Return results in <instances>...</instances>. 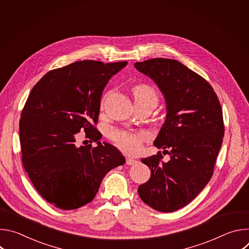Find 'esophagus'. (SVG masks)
Masks as SVG:
<instances>
[{"mask_svg": "<svg viewBox=\"0 0 249 249\" xmlns=\"http://www.w3.org/2000/svg\"><path fill=\"white\" fill-rule=\"evenodd\" d=\"M136 162H137V160H134L133 158H127V159H126V163H127L128 165H133V164H135Z\"/></svg>", "mask_w": 249, "mask_h": 249, "instance_id": "esophagus-1", "label": "esophagus"}]
</instances>
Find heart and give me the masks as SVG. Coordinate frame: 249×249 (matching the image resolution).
Returning <instances> with one entry per match:
<instances>
[{"label": "heart", "instance_id": "obj_1", "mask_svg": "<svg viewBox=\"0 0 249 249\" xmlns=\"http://www.w3.org/2000/svg\"><path fill=\"white\" fill-rule=\"evenodd\" d=\"M134 100L137 103L152 104L156 107L159 97L154 89L147 85H139L133 89ZM109 137L115 146L127 154H135L141 150L142 142L147 138L143 132H131L126 130H111Z\"/></svg>", "mask_w": 249, "mask_h": 249}]
</instances>
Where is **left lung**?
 <instances>
[{
    "label": "left lung",
    "mask_w": 249,
    "mask_h": 249,
    "mask_svg": "<svg viewBox=\"0 0 249 249\" xmlns=\"http://www.w3.org/2000/svg\"><path fill=\"white\" fill-rule=\"evenodd\" d=\"M134 66L163 94L166 116L154 146L170 157L161 161L159 152L141 160L151 177L138 193L153 209L174 212L190 203L211 179L225 132L222 106L210 84L178 61L155 58Z\"/></svg>",
    "instance_id": "8db88e82"
}]
</instances>
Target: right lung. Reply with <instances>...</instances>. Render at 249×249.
Returning <instances> with one entry per match:
<instances>
[{"instance_id":"add662e5","label":"right lung","mask_w":249,"mask_h":249,"mask_svg":"<svg viewBox=\"0 0 249 249\" xmlns=\"http://www.w3.org/2000/svg\"><path fill=\"white\" fill-rule=\"evenodd\" d=\"M126 65L75 62L50 71L31 89L19 120L22 163L38 193L59 209L91 202L106 173L125 163L117 148L101 143L93 124L105 86ZM82 128L95 147L75 145Z\"/></svg>"}]
</instances>
